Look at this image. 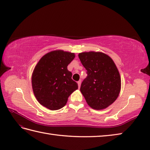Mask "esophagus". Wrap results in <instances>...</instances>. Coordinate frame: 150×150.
<instances>
[{
	"mask_svg": "<svg viewBox=\"0 0 150 150\" xmlns=\"http://www.w3.org/2000/svg\"><path fill=\"white\" fill-rule=\"evenodd\" d=\"M81 81H78V86H79V88L80 87V85H81Z\"/></svg>",
	"mask_w": 150,
	"mask_h": 150,
	"instance_id": "esophagus-1",
	"label": "esophagus"
}]
</instances>
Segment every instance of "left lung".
I'll return each mask as SVG.
<instances>
[{
  "mask_svg": "<svg viewBox=\"0 0 150 150\" xmlns=\"http://www.w3.org/2000/svg\"><path fill=\"white\" fill-rule=\"evenodd\" d=\"M78 56L87 74L81 83V92L91 108H106L116 100L120 92L121 81L117 67L103 52H81Z\"/></svg>",
  "mask_w": 150,
  "mask_h": 150,
  "instance_id": "1",
  "label": "left lung"
}]
</instances>
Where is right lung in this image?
<instances>
[{
	"label": "right lung",
	"mask_w": 150,
	"mask_h": 150,
	"mask_svg": "<svg viewBox=\"0 0 150 150\" xmlns=\"http://www.w3.org/2000/svg\"><path fill=\"white\" fill-rule=\"evenodd\" d=\"M74 53L54 51L44 55L36 65L32 75V87L38 101L55 110L64 107L69 96L78 89L67 66L74 58Z\"/></svg>",
	"instance_id": "add662e5"
}]
</instances>
